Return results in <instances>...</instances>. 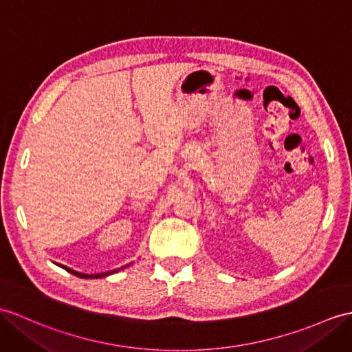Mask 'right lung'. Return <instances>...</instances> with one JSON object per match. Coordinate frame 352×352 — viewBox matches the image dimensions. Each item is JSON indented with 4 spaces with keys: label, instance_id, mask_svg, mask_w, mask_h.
Here are the masks:
<instances>
[{
    "label": "right lung",
    "instance_id": "add662e5",
    "mask_svg": "<svg viewBox=\"0 0 352 352\" xmlns=\"http://www.w3.org/2000/svg\"><path fill=\"white\" fill-rule=\"evenodd\" d=\"M58 267H61V268H64L65 272H69V273H72V274H75V276H78V277H80V279H100V277H106V276H111V274H113V273H117V272H120V270H124L126 267H129L130 264H127V265H124V267H121V268H117V270H111V272H104V273H97V274H85V273H79V272H75V270H72V268H69V267H65V265H61V264H56Z\"/></svg>",
    "mask_w": 352,
    "mask_h": 352
}]
</instances>
